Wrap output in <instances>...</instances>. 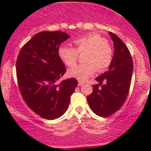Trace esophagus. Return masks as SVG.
<instances>
[{"mask_svg":"<svg viewBox=\"0 0 151 151\" xmlns=\"http://www.w3.org/2000/svg\"><path fill=\"white\" fill-rule=\"evenodd\" d=\"M84 84H85V82L81 81V80H80V81L78 82V85H79V86H82V85H83Z\"/></svg>","mask_w":151,"mask_h":151,"instance_id":"1","label":"esophagus"}]
</instances>
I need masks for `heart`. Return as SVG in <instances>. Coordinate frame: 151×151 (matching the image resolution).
Returning <instances> with one entry per match:
<instances>
[{
    "mask_svg": "<svg viewBox=\"0 0 151 151\" xmlns=\"http://www.w3.org/2000/svg\"><path fill=\"white\" fill-rule=\"evenodd\" d=\"M76 47L61 45L58 55L67 66H74L78 60V53L86 52L83 60L85 63L70 68L68 74L80 80L93 75L96 70L104 72L111 66L113 60V50L106 39L98 33H90L74 40Z\"/></svg>",
    "mask_w": 151,
    "mask_h": 151,
    "instance_id": "obj_1",
    "label": "heart"
}]
</instances>
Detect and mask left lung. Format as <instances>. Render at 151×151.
Masks as SVG:
<instances>
[{"instance_id": "obj_1", "label": "left lung", "mask_w": 151, "mask_h": 151, "mask_svg": "<svg viewBox=\"0 0 151 151\" xmlns=\"http://www.w3.org/2000/svg\"><path fill=\"white\" fill-rule=\"evenodd\" d=\"M109 34L115 48L113 60L109 71L96 79L99 84L93 85L92 93L87 96L93 112L104 118L122 106L129 94L133 72V61L128 47L115 33L109 32ZM104 81H106L104 85Z\"/></svg>"}]
</instances>
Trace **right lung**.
Here are the masks:
<instances>
[{"instance_id":"add662e5","label":"right lung","mask_w":151,"mask_h":151,"mask_svg":"<svg viewBox=\"0 0 151 151\" xmlns=\"http://www.w3.org/2000/svg\"><path fill=\"white\" fill-rule=\"evenodd\" d=\"M69 37L58 30L39 32L21 48L17 59V78L24 101L47 120L65 113L78 84L74 78L60 81L66 69L58 48Z\"/></svg>"}]
</instances>
